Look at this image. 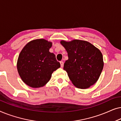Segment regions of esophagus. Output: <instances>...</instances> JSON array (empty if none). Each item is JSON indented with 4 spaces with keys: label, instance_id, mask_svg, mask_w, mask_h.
<instances>
[{
    "label": "esophagus",
    "instance_id": "obj_1",
    "mask_svg": "<svg viewBox=\"0 0 121 121\" xmlns=\"http://www.w3.org/2000/svg\"><path fill=\"white\" fill-rule=\"evenodd\" d=\"M60 67H62V68L63 67V66H64V63H63V62H62V61H60Z\"/></svg>",
    "mask_w": 121,
    "mask_h": 121
}]
</instances>
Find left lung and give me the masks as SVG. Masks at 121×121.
Here are the masks:
<instances>
[{
  "mask_svg": "<svg viewBox=\"0 0 121 121\" xmlns=\"http://www.w3.org/2000/svg\"><path fill=\"white\" fill-rule=\"evenodd\" d=\"M68 53V59L64 64V70L72 83L79 89H87L96 83L104 67L101 51L85 41L74 39L61 41Z\"/></svg>",
  "mask_w": 121,
  "mask_h": 121,
  "instance_id": "obj_1",
  "label": "left lung"
}]
</instances>
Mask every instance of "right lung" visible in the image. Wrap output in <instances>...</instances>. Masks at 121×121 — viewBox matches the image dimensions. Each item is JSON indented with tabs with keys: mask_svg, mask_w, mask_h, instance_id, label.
<instances>
[{
	"mask_svg": "<svg viewBox=\"0 0 121 121\" xmlns=\"http://www.w3.org/2000/svg\"><path fill=\"white\" fill-rule=\"evenodd\" d=\"M52 43L44 39L29 42L19 56L17 69L22 80L29 86H43L50 80L52 73L60 67L55 54L49 50Z\"/></svg>",
	"mask_w": 121,
	"mask_h": 121,
	"instance_id": "1",
	"label": "right lung"
}]
</instances>
